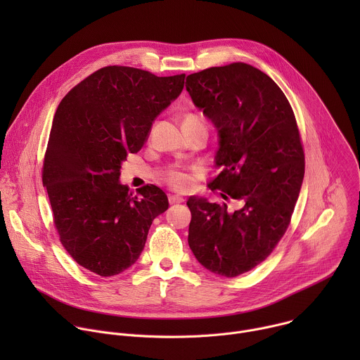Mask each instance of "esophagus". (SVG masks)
Masks as SVG:
<instances>
[{
  "label": "esophagus",
  "mask_w": 360,
  "mask_h": 360,
  "mask_svg": "<svg viewBox=\"0 0 360 360\" xmlns=\"http://www.w3.org/2000/svg\"><path fill=\"white\" fill-rule=\"evenodd\" d=\"M168 199H169V203H182L185 199H184V196H181V195H178V193H171L169 196H168Z\"/></svg>",
  "instance_id": "34e87169"
}]
</instances>
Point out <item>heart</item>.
<instances>
[{"mask_svg": "<svg viewBox=\"0 0 360 360\" xmlns=\"http://www.w3.org/2000/svg\"><path fill=\"white\" fill-rule=\"evenodd\" d=\"M182 129H207L203 120L195 114V112H186L182 118ZM165 178L169 185H172L176 189H185L189 184V176L184 169L179 168H171L167 171Z\"/></svg>", "mask_w": 360, "mask_h": 360, "instance_id": "obj_1", "label": "heart"}]
</instances>
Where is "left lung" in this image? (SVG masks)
Here are the masks:
<instances>
[{
    "mask_svg": "<svg viewBox=\"0 0 360 360\" xmlns=\"http://www.w3.org/2000/svg\"><path fill=\"white\" fill-rule=\"evenodd\" d=\"M193 104L217 127L221 168L208 186L242 202L191 196L188 243L211 272L235 278L264 262L285 235L304 175V153L293 110L282 89L245 63L186 77Z\"/></svg>",
    "mask_w": 360,
    "mask_h": 360,
    "instance_id": "1",
    "label": "left lung"
}]
</instances>
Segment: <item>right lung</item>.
Instances as JSON below:
<instances>
[{"label": "right lung", "mask_w": 360, "mask_h": 360, "mask_svg": "<svg viewBox=\"0 0 360 360\" xmlns=\"http://www.w3.org/2000/svg\"><path fill=\"white\" fill-rule=\"evenodd\" d=\"M185 74L157 77L104 67L60 102L42 165L56 229L82 268L114 276L132 266L152 221L168 210L165 192L145 185L134 196L120 184L121 164L136 153L152 122L184 89Z\"/></svg>", "instance_id": "obj_1"}]
</instances>
